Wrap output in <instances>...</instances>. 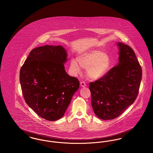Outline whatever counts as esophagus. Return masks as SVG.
I'll use <instances>...</instances> for the list:
<instances>
[{"instance_id": "1", "label": "esophagus", "mask_w": 153, "mask_h": 153, "mask_svg": "<svg viewBox=\"0 0 153 153\" xmlns=\"http://www.w3.org/2000/svg\"><path fill=\"white\" fill-rule=\"evenodd\" d=\"M80 85L81 87H86V83L84 81H81L80 82Z\"/></svg>"}]
</instances>
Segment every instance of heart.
Returning <instances> with one entry per match:
<instances>
[{
    "label": "heart",
    "instance_id": "1",
    "mask_svg": "<svg viewBox=\"0 0 153 153\" xmlns=\"http://www.w3.org/2000/svg\"><path fill=\"white\" fill-rule=\"evenodd\" d=\"M77 60L80 66L84 69H87V77L91 81L102 79L108 73L111 67V61L107 54L98 49L91 50L81 54ZM79 65L76 59L71 60L70 71L73 75L76 76L81 72Z\"/></svg>",
    "mask_w": 153,
    "mask_h": 153
}]
</instances>
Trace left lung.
<instances>
[{"mask_svg":"<svg viewBox=\"0 0 153 153\" xmlns=\"http://www.w3.org/2000/svg\"><path fill=\"white\" fill-rule=\"evenodd\" d=\"M119 62L103 77L91 82V104L96 116L112 120L135 102L142 79V68L131 47L117 42Z\"/></svg>","mask_w":153,"mask_h":153,"instance_id":"8db88e82","label":"left lung"}]
</instances>
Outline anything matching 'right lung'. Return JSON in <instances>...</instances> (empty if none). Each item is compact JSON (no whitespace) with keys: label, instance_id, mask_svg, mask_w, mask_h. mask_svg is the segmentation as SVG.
<instances>
[{"label":"right lung","instance_id":"1","mask_svg":"<svg viewBox=\"0 0 153 153\" xmlns=\"http://www.w3.org/2000/svg\"><path fill=\"white\" fill-rule=\"evenodd\" d=\"M67 60L63 46L47 45L30 51L21 69L19 80L25 102L47 120L55 121L64 115L80 87L78 79L66 72Z\"/></svg>","mask_w":153,"mask_h":153}]
</instances>
